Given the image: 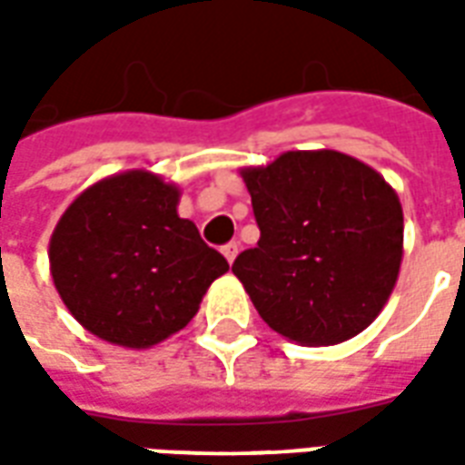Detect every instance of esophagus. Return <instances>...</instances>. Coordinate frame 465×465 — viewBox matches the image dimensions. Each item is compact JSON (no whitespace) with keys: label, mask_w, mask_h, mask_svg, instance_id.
Returning <instances> with one entry per match:
<instances>
[{"label":"esophagus","mask_w":465,"mask_h":465,"mask_svg":"<svg viewBox=\"0 0 465 465\" xmlns=\"http://www.w3.org/2000/svg\"><path fill=\"white\" fill-rule=\"evenodd\" d=\"M238 252H240V245L232 240V242H227V245H223V255L227 258V262H232V260L238 258Z\"/></svg>","instance_id":"esophagus-1"}]
</instances>
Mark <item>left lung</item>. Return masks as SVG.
<instances>
[{
	"label": "left lung",
	"mask_w": 465,
	"mask_h": 465,
	"mask_svg": "<svg viewBox=\"0 0 465 465\" xmlns=\"http://www.w3.org/2000/svg\"><path fill=\"white\" fill-rule=\"evenodd\" d=\"M260 227L232 272L260 318L302 345L365 331L403 258V210L373 167L335 150L285 153L242 173Z\"/></svg>",
	"instance_id": "left-lung-1"
}]
</instances>
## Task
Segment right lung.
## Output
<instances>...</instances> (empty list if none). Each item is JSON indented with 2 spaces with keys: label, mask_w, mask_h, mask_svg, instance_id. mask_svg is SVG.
Segmentation results:
<instances>
[{
  "label": "right lung",
  "mask_w": 465,
  "mask_h": 465,
  "mask_svg": "<svg viewBox=\"0 0 465 465\" xmlns=\"http://www.w3.org/2000/svg\"><path fill=\"white\" fill-rule=\"evenodd\" d=\"M177 187L133 170L87 187L54 227L62 301L107 343L150 348L183 331L227 260L177 215Z\"/></svg>",
  "instance_id": "right-lung-1"
}]
</instances>
